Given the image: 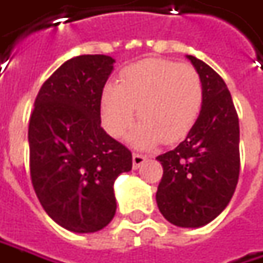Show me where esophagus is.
I'll return each instance as SVG.
<instances>
[{
  "label": "esophagus",
  "mask_w": 263,
  "mask_h": 263,
  "mask_svg": "<svg viewBox=\"0 0 263 263\" xmlns=\"http://www.w3.org/2000/svg\"><path fill=\"white\" fill-rule=\"evenodd\" d=\"M147 160V156L140 153H134L132 154V166L134 169H138L140 166H143V163Z\"/></svg>",
  "instance_id": "1"
}]
</instances>
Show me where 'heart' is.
<instances>
[{"label": "heart", "instance_id": "heart-1", "mask_svg": "<svg viewBox=\"0 0 263 263\" xmlns=\"http://www.w3.org/2000/svg\"><path fill=\"white\" fill-rule=\"evenodd\" d=\"M204 101L203 81L196 67L163 59H147L128 66L119 84H107L101 96V119L111 137L120 138L135 118L129 143L138 148L159 141L175 143L189 135Z\"/></svg>", "mask_w": 263, "mask_h": 263}]
</instances>
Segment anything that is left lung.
Returning a JSON list of instances; mask_svg holds the SVG:
<instances>
[{"mask_svg":"<svg viewBox=\"0 0 263 263\" xmlns=\"http://www.w3.org/2000/svg\"><path fill=\"white\" fill-rule=\"evenodd\" d=\"M203 81L204 101L187 138L156 159L163 166L156 201L171 223L199 228L213 221L234 194L240 174V126L223 79L187 55Z\"/></svg>","mask_w":263,"mask_h":263,"instance_id":"obj_1","label":"left lung"}]
</instances>
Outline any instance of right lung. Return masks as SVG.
Listing matches in <instances>:
<instances>
[{"label": "right lung", "mask_w": 263, "mask_h": 263, "mask_svg": "<svg viewBox=\"0 0 263 263\" xmlns=\"http://www.w3.org/2000/svg\"><path fill=\"white\" fill-rule=\"evenodd\" d=\"M115 59L78 55L44 82L29 119L33 190L54 222L72 233L103 230L116 213L113 184L131 152L101 128V96Z\"/></svg>", "instance_id": "right-lung-1"}]
</instances>
